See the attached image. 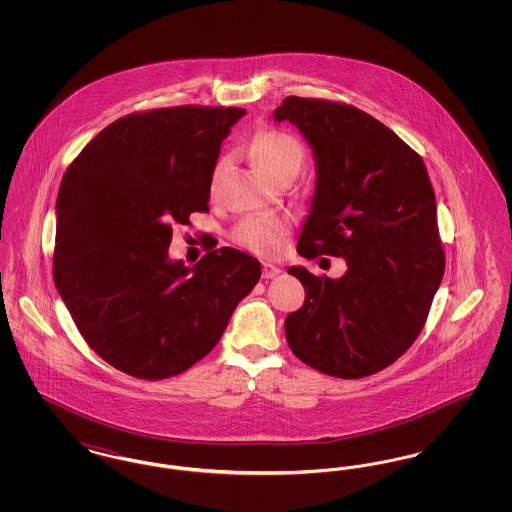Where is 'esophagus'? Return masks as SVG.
Here are the masks:
<instances>
[{"mask_svg":"<svg viewBox=\"0 0 512 512\" xmlns=\"http://www.w3.org/2000/svg\"><path fill=\"white\" fill-rule=\"evenodd\" d=\"M282 272V268L272 265V263H263V278H274Z\"/></svg>","mask_w":512,"mask_h":512,"instance_id":"esophagus-1","label":"esophagus"}]
</instances>
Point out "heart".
<instances>
[{"instance_id": "b5f03b06", "label": "heart", "mask_w": 512, "mask_h": 512, "mask_svg": "<svg viewBox=\"0 0 512 512\" xmlns=\"http://www.w3.org/2000/svg\"><path fill=\"white\" fill-rule=\"evenodd\" d=\"M251 151L261 163V167L276 180L286 172L301 171L305 163V149L301 142L282 130L259 132L251 142ZM220 167L222 161L217 165L215 180ZM288 232L290 222L286 219L270 215H251L236 224L232 236L245 249H251L261 255H274L282 249Z\"/></svg>"}]
</instances>
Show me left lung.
Returning <instances> with one entry per match:
<instances>
[{
    "mask_svg": "<svg viewBox=\"0 0 512 512\" xmlns=\"http://www.w3.org/2000/svg\"><path fill=\"white\" fill-rule=\"evenodd\" d=\"M274 121L297 126L317 165L297 253L347 265L336 280L288 268L305 303L286 317V340L328 376H370L413 345L443 278L430 176L418 153L357 107L290 96Z\"/></svg>",
    "mask_w": 512,
    "mask_h": 512,
    "instance_id": "left-lung-1",
    "label": "left lung"
}]
</instances>
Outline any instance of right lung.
I'll return each instance as SVG.
<instances>
[{
	"mask_svg": "<svg viewBox=\"0 0 512 512\" xmlns=\"http://www.w3.org/2000/svg\"><path fill=\"white\" fill-rule=\"evenodd\" d=\"M244 115L186 105L122 117L61 180L55 288L88 345L134 378L201 361L261 278V263L232 247L194 267L169 259L172 224L207 211L220 144Z\"/></svg>",
	"mask_w": 512,
	"mask_h": 512,
	"instance_id": "1",
	"label": "right lung"
}]
</instances>
